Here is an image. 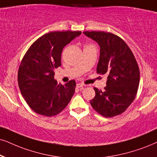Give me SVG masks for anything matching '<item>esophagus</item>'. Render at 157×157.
<instances>
[{
	"label": "esophagus",
	"instance_id": "1",
	"mask_svg": "<svg viewBox=\"0 0 157 157\" xmlns=\"http://www.w3.org/2000/svg\"><path fill=\"white\" fill-rule=\"evenodd\" d=\"M84 87H85V85L82 84V83H78V84H77V88L80 89V90H82V89L84 88Z\"/></svg>",
	"mask_w": 157,
	"mask_h": 157
}]
</instances>
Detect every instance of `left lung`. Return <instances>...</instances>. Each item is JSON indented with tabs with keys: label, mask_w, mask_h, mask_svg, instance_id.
Returning a JSON list of instances; mask_svg holds the SVG:
<instances>
[{
	"label": "left lung",
	"mask_w": 157,
	"mask_h": 157,
	"mask_svg": "<svg viewBox=\"0 0 157 157\" xmlns=\"http://www.w3.org/2000/svg\"><path fill=\"white\" fill-rule=\"evenodd\" d=\"M83 33L100 45L96 72L108 76L104 91L94 88L96 96L90 101L91 106L104 117L117 116L136 96L140 82L138 63L127 43L117 35L103 31Z\"/></svg>",
	"instance_id": "1"
}]
</instances>
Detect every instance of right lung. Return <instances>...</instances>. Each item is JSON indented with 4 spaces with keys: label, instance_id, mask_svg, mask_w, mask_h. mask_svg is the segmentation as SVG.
I'll return each instance as SVG.
<instances>
[{
    "label": "right lung",
    "instance_id": "add662e5",
    "mask_svg": "<svg viewBox=\"0 0 157 157\" xmlns=\"http://www.w3.org/2000/svg\"><path fill=\"white\" fill-rule=\"evenodd\" d=\"M80 31L51 32L36 40L21 59L18 84L28 106L43 116L52 117L66 108L74 95L75 80L57 84L54 69L61 66L63 48Z\"/></svg>",
    "mask_w": 157,
    "mask_h": 157
}]
</instances>
